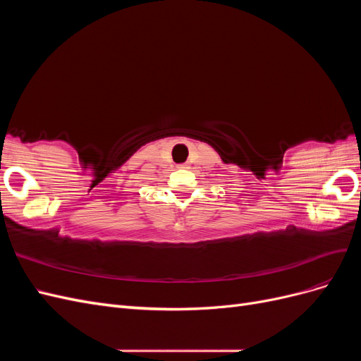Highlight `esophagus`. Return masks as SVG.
<instances>
[{"mask_svg":"<svg viewBox=\"0 0 361 361\" xmlns=\"http://www.w3.org/2000/svg\"><path fill=\"white\" fill-rule=\"evenodd\" d=\"M190 166H188V164L187 162H185V164H180V166H179V169H188Z\"/></svg>","mask_w":361,"mask_h":361,"instance_id":"34e87169","label":"esophagus"}]
</instances>
